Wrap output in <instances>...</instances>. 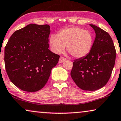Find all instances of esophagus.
I'll use <instances>...</instances> for the list:
<instances>
[{
    "label": "esophagus",
    "mask_w": 121,
    "mask_h": 121,
    "mask_svg": "<svg viewBox=\"0 0 121 121\" xmlns=\"http://www.w3.org/2000/svg\"><path fill=\"white\" fill-rule=\"evenodd\" d=\"M66 59L64 57H62L61 56L60 57V59H59V63H62L63 62H64L65 61H66Z\"/></svg>",
    "instance_id": "esophagus-1"
}]
</instances>
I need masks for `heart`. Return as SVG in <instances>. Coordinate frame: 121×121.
Listing matches in <instances>:
<instances>
[{
    "mask_svg": "<svg viewBox=\"0 0 121 121\" xmlns=\"http://www.w3.org/2000/svg\"><path fill=\"white\" fill-rule=\"evenodd\" d=\"M93 38L91 32L77 27H71L60 30L57 35H52L49 39L51 48L60 54L66 48L73 56L82 58L91 52Z\"/></svg>",
    "mask_w": 121,
    "mask_h": 121,
    "instance_id": "heart-1",
    "label": "heart"
}]
</instances>
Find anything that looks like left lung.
<instances>
[{"label": "left lung", "instance_id": "obj_1", "mask_svg": "<svg viewBox=\"0 0 121 121\" xmlns=\"http://www.w3.org/2000/svg\"><path fill=\"white\" fill-rule=\"evenodd\" d=\"M95 38L91 52L73 62L71 76L78 87L94 91L105 86L111 77L116 52L109 34L94 25Z\"/></svg>", "mask_w": 121, "mask_h": 121}]
</instances>
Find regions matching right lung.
I'll list each match as a JSON object with an SVG mask.
<instances>
[{"mask_svg": "<svg viewBox=\"0 0 121 121\" xmlns=\"http://www.w3.org/2000/svg\"><path fill=\"white\" fill-rule=\"evenodd\" d=\"M48 25L30 24L16 30L5 48L4 61L9 79L23 91L35 92L44 87L60 56L51 52Z\"/></svg>", "mask_w": 121, "mask_h": 121, "instance_id": "obj_1", "label": "right lung"}]
</instances>
